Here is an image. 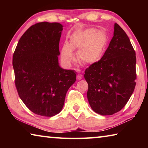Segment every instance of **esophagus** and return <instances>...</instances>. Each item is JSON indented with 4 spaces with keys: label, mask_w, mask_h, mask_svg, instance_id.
<instances>
[{
    "label": "esophagus",
    "mask_w": 148,
    "mask_h": 148,
    "mask_svg": "<svg viewBox=\"0 0 148 148\" xmlns=\"http://www.w3.org/2000/svg\"><path fill=\"white\" fill-rule=\"evenodd\" d=\"M82 78H83V76H82V75H81V74H78L77 76V79H78V80H80V79H82Z\"/></svg>",
    "instance_id": "obj_1"
}]
</instances>
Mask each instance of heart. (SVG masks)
<instances>
[{"label":"heart","mask_w":148,"mask_h":148,"mask_svg":"<svg viewBox=\"0 0 148 148\" xmlns=\"http://www.w3.org/2000/svg\"><path fill=\"white\" fill-rule=\"evenodd\" d=\"M108 43L106 34L95 28L77 29L69 37L61 49V58L65 64L69 65L74 60V50L77 51L79 62L87 65L95 64L103 56Z\"/></svg>","instance_id":"heart-1"}]
</instances>
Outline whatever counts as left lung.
<instances>
[{
	"mask_svg": "<svg viewBox=\"0 0 148 148\" xmlns=\"http://www.w3.org/2000/svg\"><path fill=\"white\" fill-rule=\"evenodd\" d=\"M136 62L128 36L115 23L114 36L104 56L85 71L87 99L94 112L109 116L125 106L136 86Z\"/></svg>",
	"mask_w": 148,
	"mask_h": 148,
	"instance_id": "obj_1",
	"label": "left lung"
}]
</instances>
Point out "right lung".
<instances>
[{
    "instance_id": "obj_1",
    "label": "right lung",
    "mask_w": 148,
    "mask_h": 148,
    "mask_svg": "<svg viewBox=\"0 0 148 148\" xmlns=\"http://www.w3.org/2000/svg\"><path fill=\"white\" fill-rule=\"evenodd\" d=\"M62 26L41 22L22 35L13 56L17 92L33 113L45 117L59 114L66 92L76 79V72L59 65Z\"/></svg>"
}]
</instances>
